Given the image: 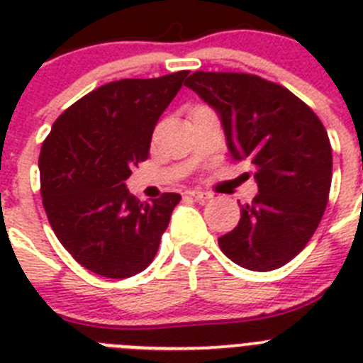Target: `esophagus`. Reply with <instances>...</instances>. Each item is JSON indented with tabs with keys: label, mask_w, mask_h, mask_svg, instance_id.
<instances>
[{
	"label": "esophagus",
	"mask_w": 363,
	"mask_h": 363,
	"mask_svg": "<svg viewBox=\"0 0 363 363\" xmlns=\"http://www.w3.org/2000/svg\"><path fill=\"white\" fill-rule=\"evenodd\" d=\"M189 194H191L192 198H196V200H200V201L211 200V198H213V194H211V192L198 191V189H194V191H189Z\"/></svg>",
	"instance_id": "34e87169"
}]
</instances>
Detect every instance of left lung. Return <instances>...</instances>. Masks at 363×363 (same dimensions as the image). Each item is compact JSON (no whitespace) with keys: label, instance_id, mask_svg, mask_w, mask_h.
Wrapping results in <instances>:
<instances>
[{"label":"left lung","instance_id":"obj_1","mask_svg":"<svg viewBox=\"0 0 363 363\" xmlns=\"http://www.w3.org/2000/svg\"><path fill=\"white\" fill-rule=\"evenodd\" d=\"M185 85L220 116L236 162L255 165L258 194L218 238L234 264L251 271L285 265L307 245L325 213L333 150L320 118L278 83L245 72L191 74Z\"/></svg>","mask_w":363,"mask_h":363}]
</instances>
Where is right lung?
<instances>
[{"instance_id":"right-lung-1","label":"right lung","mask_w":363,"mask_h":363,"mask_svg":"<svg viewBox=\"0 0 363 363\" xmlns=\"http://www.w3.org/2000/svg\"><path fill=\"white\" fill-rule=\"evenodd\" d=\"M187 70L98 86L54 121L40 152L41 198L54 234L99 277L129 278L150 265L172 209L165 192L150 203L125 187L149 156L150 138Z\"/></svg>"}]
</instances>
